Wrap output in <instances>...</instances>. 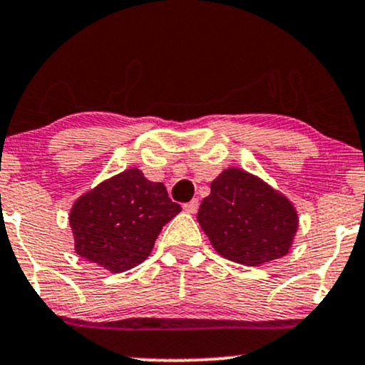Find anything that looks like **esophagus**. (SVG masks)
<instances>
[{"mask_svg":"<svg viewBox=\"0 0 365 365\" xmlns=\"http://www.w3.org/2000/svg\"><path fill=\"white\" fill-rule=\"evenodd\" d=\"M197 209H199V200L194 199L190 200V202L183 204V211L188 212V215H194V212H197Z\"/></svg>","mask_w":365,"mask_h":365,"instance_id":"34e87169","label":"esophagus"}]
</instances>
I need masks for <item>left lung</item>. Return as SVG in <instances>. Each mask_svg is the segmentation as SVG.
<instances>
[{"mask_svg":"<svg viewBox=\"0 0 365 365\" xmlns=\"http://www.w3.org/2000/svg\"><path fill=\"white\" fill-rule=\"evenodd\" d=\"M197 221L221 257L255 267L290 252L299 228L292 200L240 168L212 180Z\"/></svg>","mask_w":365,"mask_h":365,"instance_id":"8db88e82","label":"left lung"}]
</instances>
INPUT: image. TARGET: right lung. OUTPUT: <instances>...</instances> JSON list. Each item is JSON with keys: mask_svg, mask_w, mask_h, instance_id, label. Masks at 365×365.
Wrapping results in <instances>:
<instances>
[{"mask_svg": "<svg viewBox=\"0 0 365 365\" xmlns=\"http://www.w3.org/2000/svg\"><path fill=\"white\" fill-rule=\"evenodd\" d=\"M180 211L163 183L128 168L73 202L68 220L75 252L110 273H123L149 257L163 226Z\"/></svg>", "mask_w": 365, "mask_h": 365, "instance_id": "1", "label": "right lung"}]
</instances>
